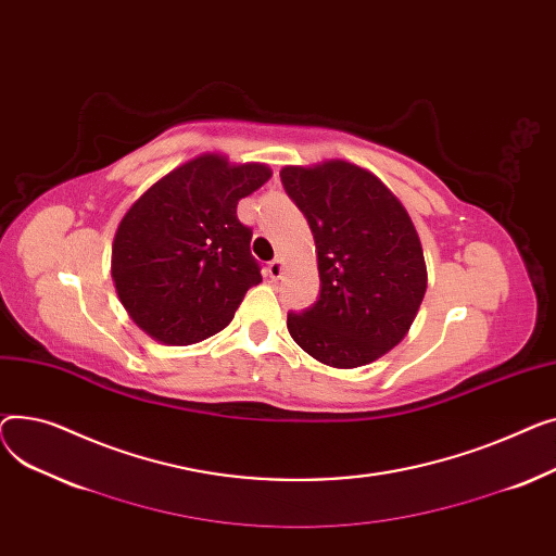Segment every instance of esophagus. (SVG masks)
I'll return each instance as SVG.
<instances>
[{"label":"esophagus","instance_id":"obj_1","mask_svg":"<svg viewBox=\"0 0 556 556\" xmlns=\"http://www.w3.org/2000/svg\"><path fill=\"white\" fill-rule=\"evenodd\" d=\"M282 271H285V263L280 257H276V260H271V263L267 265V276L271 278V280H278L280 276H282Z\"/></svg>","mask_w":556,"mask_h":556}]
</instances>
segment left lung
<instances>
[{
    "label": "left lung",
    "instance_id": "8db88e82",
    "mask_svg": "<svg viewBox=\"0 0 556 556\" xmlns=\"http://www.w3.org/2000/svg\"><path fill=\"white\" fill-rule=\"evenodd\" d=\"M312 228L320 293L287 330L316 362L358 368L377 362L410 330L427 263L402 202L370 170L343 159L280 170Z\"/></svg>",
    "mask_w": 556,
    "mask_h": 556
}]
</instances>
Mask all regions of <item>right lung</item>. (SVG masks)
I'll return each mask as SVG.
<instances>
[{"mask_svg": "<svg viewBox=\"0 0 556 556\" xmlns=\"http://www.w3.org/2000/svg\"><path fill=\"white\" fill-rule=\"evenodd\" d=\"M265 163L204 152L152 184L123 215L112 280L139 328L163 345L200 343L233 320L263 282L238 202L265 181Z\"/></svg>", "mask_w": 556, "mask_h": 556, "instance_id": "1", "label": "right lung"}]
</instances>
